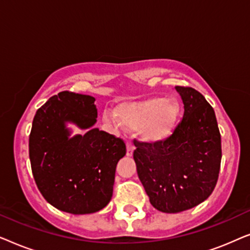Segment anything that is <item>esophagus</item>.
<instances>
[{"instance_id": "1", "label": "esophagus", "mask_w": 250, "mask_h": 250, "mask_svg": "<svg viewBox=\"0 0 250 250\" xmlns=\"http://www.w3.org/2000/svg\"><path fill=\"white\" fill-rule=\"evenodd\" d=\"M134 146H133L132 142H127L126 143V155H127L128 157H131L133 155V151H134Z\"/></svg>"}]
</instances>
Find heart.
<instances>
[{"mask_svg":"<svg viewBox=\"0 0 250 250\" xmlns=\"http://www.w3.org/2000/svg\"><path fill=\"white\" fill-rule=\"evenodd\" d=\"M180 116L181 105L175 99L152 97L119 104L116 108L117 119L105 114L104 121L112 126L119 124L127 129H138L143 142L157 145L172 136Z\"/></svg>","mask_w":250,"mask_h":250,"instance_id":"b5f03b06","label":"heart"}]
</instances>
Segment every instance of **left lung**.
Masks as SVG:
<instances>
[{
	"label": "left lung",
	"instance_id": "1",
	"mask_svg": "<svg viewBox=\"0 0 250 250\" xmlns=\"http://www.w3.org/2000/svg\"><path fill=\"white\" fill-rule=\"evenodd\" d=\"M184 114L175 131L157 145L136 141L133 158L150 203L163 213H180L203 203L213 192L222 148L214 109L189 86H175Z\"/></svg>",
	"mask_w": 250,
	"mask_h": 250
}]
</instances>
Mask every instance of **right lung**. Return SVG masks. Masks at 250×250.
<instances>
[{
    "instance_id": "obj_1",
    "label": "right lung",
    "mask_w": 250,
    "mask_h": 250,
    "mask_svg": "<svg viewBox=\"0 0 250 250\" xmlns=\"http://www.w3.org/2000/svg\"><path fill=\"white\" fill-rule=\"evenodd\" d=\"M94 101L69 91L53 95L36 111L29 135L30 165L40 192L57 209L75 215L107 206L116 165L126 153L122 139L93 127ZM67 121L88 132L69 138Z\"/></svg>"
}]
</instances>
